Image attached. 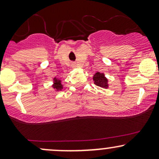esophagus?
Returning <instances> with one entry per match:
<instances>
[{"instance_id":"obj_1","label":"esophagus","mask_w":159,"mask_h":159,"mask_svg":"<svg viewBox=\"0 0 159 159\" xmlns=\"http://www.w3.org/2000/svg\"><path fill=\"white\" fill-rule=\"evenodd\" d=\"M75 63H73V66H75Z\"/></svg>"}]
</instances>
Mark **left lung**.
<instances>
[{"instance_id":"left-lung-1","label":"left lung","mask_w":159,"mask_h":159,"mask_svg":"<svg viewBox=\"0 0 159 159\" xmlns=\"http://www.w3.org/2000/svg\"><path fill=\"white\" fill-rule=\"evenodd\" d=\"M93 79L95 84L98 86V87H102V88L107 89V88H108V87H109L108 79H107V78L105 77V74H104V73L97 72L93 75Z\"/></svg>"}]
</instances>
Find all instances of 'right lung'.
Instances as JSON below:
<instances>
[{
    "label": "right lung",
    "instance_id": "add662e5",
    "mask_svg": "<svg viewBox=\"0 0 159 159\" xmlns=\"http://www.w3.org/2000/svg\"><path fill=\"white\" fill-rule=\"evenodd\" d=\"M52 87L54 89L55 92H58V91H61L63 89V85L62 84V81L59 78L54 77L53 78V84L52 85Z\"/></svg>",
    "mask_w": 159,
    "mask_h": 159
}]
</instances>
